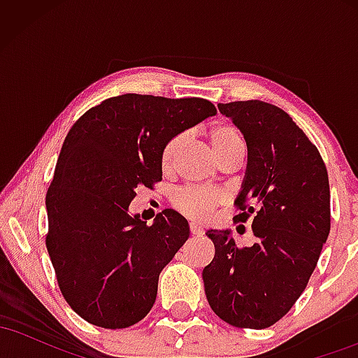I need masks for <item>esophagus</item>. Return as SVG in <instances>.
<instances>
[{
    "label": "esophagus",
    "mask_w": 358,
    "mask_h": 358,
    "mask_svg": "<svg viewBox=\"0 0 358 358\" xmlns=\"http://www.w3.org/2000/svg\"><path fill=\"white\" fill-rule=\"evenodd\" d=\"M190 232L193 234V236H202L203 234L202 225L196 224V222H190Z\"/></svg>",
    "instance_id": "34e87169"
}]
</instances>
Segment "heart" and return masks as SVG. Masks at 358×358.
Wrapping results in <instances>:
<instances>
[{"label": "heart", "mask_w": 358, "mask_h": 358, "mask_svg": "<svg viewBox=\"0 0 358 358\" xmlns=\"http://www.w3.org/2000/svg\"><path fill=\"white\" fill-rule=\"evenodd\" d=\"M208 139H210V146L215 153L217 158L227 151L229 148L241 145L242 138L239 131L236 127L229 124H217L213 126L208 133ZM183 136H175L166 143L162 151V166L163 170H170L173 165L176 155H178L180 148H182ZM220 202V195L217 192L205 190V188H185L180 190L173 196L175 207L185 215L192 217V219H207L208 213L217 203Z\"/></svg>", "instance_id": "heart-1"}]
</instances>
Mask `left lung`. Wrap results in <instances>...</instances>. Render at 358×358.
<instances>
[{
    "instance_id": "obj_1",
    "label": "left lung",
    "mask_w": 358,
    "mask_h": 358,
    "mask_svg": "<svg viewBox=\"0 0 358 358\" xmlns=\"http://www.w3.org/2000/svg\"><path fill=\"white\" fill-rule=\"evenodd\" d=\"M248 145L236 222L256 242L237 248L229 229L207 231L215 256L202 278L208 305L232 327L262 330L301 296L330 234V185L322 156L285 110L262 101L219 104ZM241 227V225H239Z\"/></svg>"
}]
</instances>
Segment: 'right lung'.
Masks as SVG:
<instances>
[{"label": "right lung", "mask_w": 358, "mask_h": 358, "mask_svg": "<svg viewBox=\"0 0 358 358\" xmlns=\"http://www.w3.org/2000/svg\"><path fill=\"white\" fill-rule=\"evenodd\" d=\"M215 114L199 97L122 94L69 131L45 199L47 249L65 301L85 322L116 330L150 313L159 273L190 227L171 208L146 225L129 203L162 180L166 143Z\"/></svg>", "instance_id": "right-lung-1"}]
</instances>
